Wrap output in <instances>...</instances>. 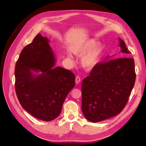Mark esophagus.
I'll return each mask as SVG.
<instances>
[{
    "instance_id": "1",
    "label": "esophagus",
    "mask_w": 146,
    "mask_h": 146,
    "mask_svg": "<svg viewBox=\"0 0 146 146\" xmlns=\"http://www.w3.org/2000/svg\"><path fill=\"white\" fill-rule=\"evenodd\" d=\"M80 80H81V79H80V77L79 76H77L76 77V84H78L80 82Z\"/></svg>"
}]
</instances>
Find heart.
<instances>
[{"mask_svg":"<svg viewBox=\"0 0 146 146\" xmlns=\"http://www.w3.org/2000/svg\"><path fill=\"white\" fill-rule=\"evenodd\" d=\"M104 50V47L102 44L95 39H89L85 42L74 46L71 51L74 54L81 56V63L83 67L86 69H91L98 65ZM67 58L71 59L70 54H67Z\"/></svg>","mask_w":146,"mask_h":146,"instance_id":"1","label":"heart"}]
</instances>
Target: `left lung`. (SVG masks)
<instances>
[{
    "label": "left lung",
    "instance_id": "1",
    "mask_svg": "<svg viewBox=\"0 0 146 146\" xmlns=\"http://www.w3.org/2000/svg\"><path fill=\"white\" fill-rule=\"evenodd\" d=\"M123 56L130 54L119 38ZM105 61L92 68L82 83V110L84 116L98 122L120 113L126 105L136 80L134 59L122 57Z\"/></svg>",
    "mask_w": 146,
    "mask_h": 146
}]
</instances>
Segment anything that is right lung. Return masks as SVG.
Wrapping results in <instances>:
<instances>
[{
    "label": "right lung",
    "mask_w": 146,
    "mask_h": 146,
    "mask_svg": "<svg viewBox=\"0 0 146 146\" xmlns=\"http://www.w3.org/2000/svg\"><path fill=\"white\" fill-rule=\"evenodd\" d=\"M49 40L38 33L21 51L15 66V90L22 107L31 115L50 121L61 113L64 100L75 86V75L55 67ZM41 72L35 74L33 71Z\"/></svg>",
    "instance_id": "add662e5"
}]
</instances>
